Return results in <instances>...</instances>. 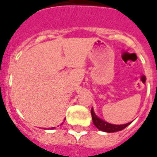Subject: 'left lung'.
I'll list each match as a JSON object with an SVG mask.
<instances>
[{
  "mask_svg": "<svg viewBox=\"0 0 157 157\" xmlns=\"http://www.w3.org/2000/svg\"><path fill=\"white\" fill-rule=\"evenodd\" d=\"M91 113H92V122H93V124H94L96 127L98 129H100V130H102V131L108 132V133H112V132H117L119 131V130H122V129L126 128L128 124H130V123H131L130 122V123H128V124L121 125L111 124H109L107 122L103 121L101 118H99L98 116L96 115L92 109L91 110Z\"/></svg>",
  "mask_w": 157,
  "mask_h": 157,
  "instance_id": "1",
  "label": "left lung"
}]
</instances>
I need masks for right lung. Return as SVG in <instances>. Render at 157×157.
Returning a JSON list of instances; mask_svg holds the SVG:
<instances>
[{"mask_svg":"<svg viewBox=\"0 0 157 157\" xmlns=\"http://www.w3.org/2000/svg\"><path fill=\"white\" fill-rule=\"evenodd\" d=\"M62 124H63V123H62ZM53 128H55V127H53V128H51V129H53Z\"/></svg>","mask_w":157,"mask_h":157,"instance_id":"obj_1","label":"right lung"}]
</instances>
